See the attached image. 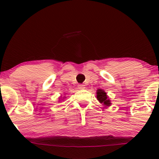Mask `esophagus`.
Masks as SVG:
<instances>
[{"instance_id":"obj_1","label":"esophagus","mask_w":159,"mask_h":159,"mask_svg":"<svg viewBox=\"0 0 159 159\" xmlns=\"http://www.w3.org/2000/svg\"><path fill=\"white\" fill-rule=\"evenodd\" d=\"M78 89H80V90H83V89L85 88L84 85V84H78Z\"/></svg>"}]
</instances>
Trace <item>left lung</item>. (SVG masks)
I'll list each match as a JSON object with an SVG mask.
<instances>
[{
    "instance_id": "obj_1",
    "label": "left lung",
    "mask_w": 159,
    "mask_h": 159,
    "mask_svg": "<svg viewBox=\"0 0 159 159\" xmlns=\"http://www.w3.org/2000/svg\"><path fill=\"white\" fill-rule=\"evenodd\" d=\"M96 98H97L98 102L102 104L103 106H105V107H110L111 105V100L109 99L108 96L105 92V90H102V89H98L96 90Z\"/></svg>"
}]
</instances>
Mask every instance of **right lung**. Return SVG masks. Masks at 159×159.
I'll list each match as a JSON object with an SVG mask.
<instances>
[{
    "mask_svg": "<svg viewBox=\"0 0 159 159\" xmlns=\"http://www.w3.org/2000/svg\"><path fill=\"white\" fill-rule=\"evenodd\" d=\"M61 97H60V99H61ZM66 97H65V96H64V97H63V98H65ZM60 102V101H59Z\"/></svg>",
    "mask_w": 159,
    "mask_h": 159,
    "instance_id": "obj_1",
    "label": "right lung"
}]
</instances>
